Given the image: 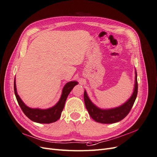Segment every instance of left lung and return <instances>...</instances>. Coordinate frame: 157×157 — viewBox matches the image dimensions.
Here are the masks:
<instances>
[{"label": "left lung", "instance_id": "1", "mask_svg": "<svg viewBox=\"0 0 157 157\" xmlns=\"http://www.w3.org/2000/svg\"><path fill=\"white\" fill-rule=\"evenodd\" d=\"M138 94L137 73L136 71L135 85L132 95L126 102L117 108L108 109H102L97 107L89 98L87 93L84 92V102L88 112L95 121L104 124H110L119 122L127 115L132 109Z\"/></svg>", "mask_w": 157, "mask_h": 157}]
</instances>
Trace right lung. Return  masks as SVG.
Returning a JSON list of instances; mask_svg holds the SVG:
<instances>
[{
    "label": "right lung",
    "instance_id": "1",
    "mask_svg": "<svg viewBox=\"0 0 157 157\" xmlns=\"http://www.w3.org/2000/svg\"><path fill=\"white\" fill-rule=\"evenodd\" d=\"M78 83L77 82L74 81V82H70L66 84L63 89L61 97H60V98L57 104L55 105L53 107L46 109H41L38 108L33 109L25 105L17 94L16 79H14V93L20 108L29 119L36 123L49 124L55 122L60 117L66 100H67L69 93L72 90L74 86L78 85Z\"/></svg>",
    "mask_w": 157,
    "mask_h": 157
}]
</instances>
